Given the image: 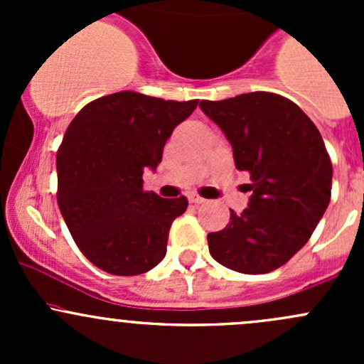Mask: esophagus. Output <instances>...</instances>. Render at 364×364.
Instances as JSON below:
<instances>
[{
	"label": "esophagus",
	"mask_w": 364,
	"mask_h": 364,
	"mask_svg": "<svg viewBox=\"0 0 364 364\" xmlns=\"http://www.w3.org/2000/svg\"><path fill=\"white\" fill-rule=\"evenodd\" d=\"M188 200L192 204H204L205 203V199H203V197H200V196H197V193H190Z\"/></svg>",
	"instance_id": "34e87169"
}]
</instances>
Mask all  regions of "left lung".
Masks as SVG:
<instances>
[{
	"label": "left lung",
	"instance_id": "left-lung-1",
	"mask_svg": "<svg viewBox=\"0 0 364 364\" xmlns=\"http://www.w3.org/2000/svg\"><path fill=\"white\" fill-rule=\"evenodd\" d=\"M250 174L248 208L208 234L216 262L245 274L284 266L306 245L331 199L333 165L314 121L294 102L266 91L199 104Z\"/></svg>",
	"mask_w": 364,
	"mask_h": 364
}]
</instances>
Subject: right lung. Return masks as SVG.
Returning a JSON list of instances; mask_svg holds the SVG:
<instances>
[{
  "mask_svg": "<svg viewBox=\"0 0 364 364\" xmlns=\"http://www.w3.org/2000/svg\"><path fill=\"white\" fill-rule=\"evenodd\" d=\"M199 100L174 102L134 91L107 95L82 109L58 149V205L87 260L117 277L153 269L167 253L168 229L186 197L144 192L172 130Z\"/></svg>",
  "mask_w": 364,
  "mask_h": 364,
  "instance_id": "right-lung-1",
  "label": "right lung"
}]
</instances>
